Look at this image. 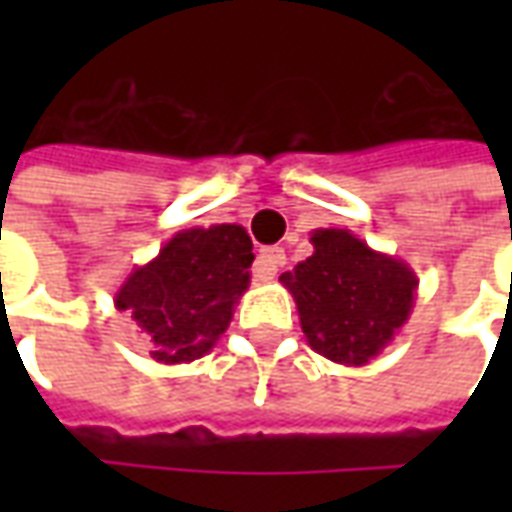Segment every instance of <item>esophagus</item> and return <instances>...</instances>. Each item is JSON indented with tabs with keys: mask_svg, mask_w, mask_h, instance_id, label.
Wrapping results in <instances>:
<instances>
[{
	"mask_svg": "<svg viewBox=\"0 0 512 512\" xmlns=\"http://www.w3.org/2000/svg\"><path fill=\"white\" fill-rule=\"evenodd\" d=\"M285 266V249H279V246H266V249H260V255L255 260V277L257 279H274L277 277L279 268Z\"/></svg>",
	"mask_w": 512,
	"mask_h": 512,
	"instance_id": "1",
	"label": "esophagus"
}]
</instances>
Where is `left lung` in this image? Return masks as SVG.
I'll return each mask as SVG.
<instances>
[{"mask_svg": "<svg viewBox=\"0 0 512 512\" xmlns=\"http://www.w3.org/2000/svg\"><path fill=\"white\" fill-rule=\"evenodd\" d=\"M310 241L315 252L279 277L296 301L301 332L312 351L337 365H367L408 321L417 274L351 230L321 227Z\"/></svg>", "mask_w": 512, "mask_h": 512, "instance_id": "obj_1", "label": "left lung"}]
</instances>
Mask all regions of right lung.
<instances>
[{
  "label": "right lung",
  "mask_w": 512,
  "mask_h": 512,
  "mask_svg": "<svg viewBox=\"0 0 512 512\" xmlns=\"http://www.w3.org/2000/svg\"><path fill=\"white\" fill-rule=\"evenodd\" d=\"M252 238L241 224L189 227L136 266L115 293V307L145 332L161 365H186L211 351L249 288Z\"/></svg>",
  "instance_id": "obj_1"
}]
</instances>
